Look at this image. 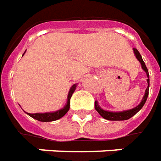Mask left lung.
<instances>
[{
    "label": "left lung",
    "mask_w": 161,
    "mask_h": 161,
    "mask_svg": "<svg viewBox=\"0 0 161 161\" xmlns=\"http://www.w3.org/2000/svg\"><path fill=\"white\" fill-rule=\"evenodd\" d=\"M134 54L136 57V59L140 62L141 65H142V69L145 71V73L147 74V87L145 90V94L143 96L142 99L139 105L136 106V107L132 108V109H130V110H125V111H105L104 109H102L99 105L98 104V101H95V110L98 111V114L101 116L102 118H104L105 119H107V120L110 121H124L127 120V119H130V118H132L133 116L136 114L138 111H140L141 109L143 107L144 104L146 103L147 98V96H148V91H149V74H148V70L147 69L146 64L143 62L142 57L141 56V54L139 53V51L136 50V49H133Z\"/></svg>",
    "instance_id": "8db88e82"
}]
</instances>
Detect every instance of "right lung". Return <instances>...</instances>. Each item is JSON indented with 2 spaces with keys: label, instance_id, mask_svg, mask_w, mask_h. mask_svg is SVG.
<instances>
[{
  "label": "right lung",
  "instance_id": "obj_1",
  "mask_svg": "<svg viewBox=\"0 0 161 161\" xmlns=\"http://www.w3.org/2000/svg\"><path fill=\"white\" fill-rule=\"evenodd\" d=\"M76 87H77V84H74L70 87L69 94H68L66 105H64V107L60 109L58 111H51V112H44V113H28V112H26V114L29 115L30 117H31L34 119H36V120L40 121V122H52V121L60 119L61 118H63V116L69 111V107H70V98L72 97V94L74 93V92L75 91Z\"/></svg>",
  "mask_w": 161,
  "mask_h": 161
}]
</instances>
